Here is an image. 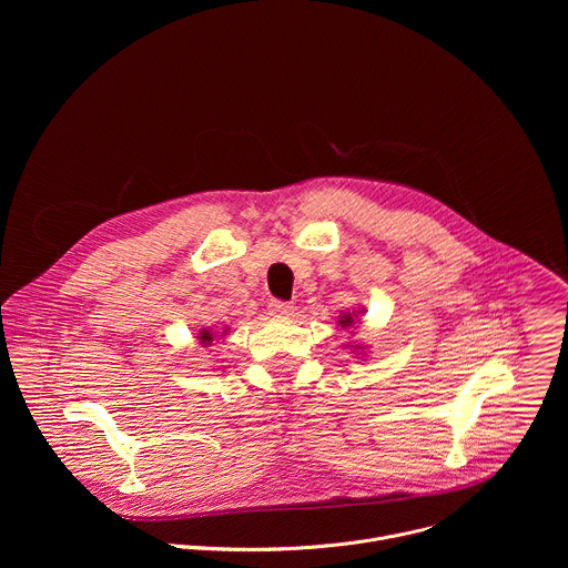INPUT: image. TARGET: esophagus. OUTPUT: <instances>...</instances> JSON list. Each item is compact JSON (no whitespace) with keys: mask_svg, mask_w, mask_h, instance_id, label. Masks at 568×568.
Instances as JSON below:
<instances>
[{"mask_svg":"<svg viewBox=\"0 0 568 568\" xmlns=\"http://www.w3.org/2000/svg\"><path fill=\"white\" fill-rule=\"evenodd\" d=\"M270 312L274 316H290L294 312V305L287 301H270Z\"/></svg>","mask_w":568,"mask_h":568,"instance_id":"34e87169","label":"esophagus"}]
</instances>
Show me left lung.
Segmentation results:
<instances>
[{"mask_svg":"<svg viewBox=\"0 0 568 568\" xmlns=\"http://www.w3.org/2000/svg\"><path fill=\"white\" fill-rule=\"evenodd\" d=\"M353 316H357V314L353 312V314H346V316H342V318H339V323H342V326H353V321H355Z\"/></svg>","mask_w":568,"mask_h":568,"instance_id":"left-lung-1","label":"left lung"}]
</instances>
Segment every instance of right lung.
Masks as SVG:
<instances>
[{
  "mask_svg": "<svg viewBox=\"0 0 568 568\" xmlns=\"http://www.w3.org/2000/svg\"><path fill=\"white\" fill-rule=\"evenodd\" d=\"M200 342H202V346H209L211 342H213V333H209V331H202L200 333V337H197Z\"/></svg>",
  "mask_w": 568,
  "mask_h": 568,
  "instance_id": "1",
  "label": "right lung"
}]
</instances>
